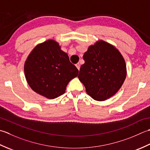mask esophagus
Listing matches in <instances>:
<instances>
[{
    "label": "esophagus",
    "mask_w": 150,
    "mask_h": 150,
    "mask_svg": "<svg viewBox=\"0 0 150 150\" xmlns=\"http://www.w3.org/2000/svg\"><path fill=\"white\" fill-rule=\"evenodd\" d=\"M76 67H77V69H78V70H79V69H80V65H79V63H78L77 64H76Z\"/></svg>",
    "instance_id": "obj_1"
}]
</instances>
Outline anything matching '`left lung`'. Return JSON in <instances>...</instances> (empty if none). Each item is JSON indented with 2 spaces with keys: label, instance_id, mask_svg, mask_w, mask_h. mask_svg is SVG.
<instances>
[{
  "label": "left lung",
  "instance_id": "left-lung-1",
  "mask_svg": "<svg viewBox=\"0 0 150 150\" xmlns=\"http://www.w3.org/2000/svg\"><path fill=\"white\" fill-rule=\"evenodd\" d=\"M78 78L87 93L96 101H104L113 96L126 79L125 60L115 46L103 40L88 47L83 54Z\"/></svg>",
  "mask_w": 150,
  "mask_h": 150
}]
</instances>
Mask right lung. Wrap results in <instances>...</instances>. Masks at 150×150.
<instances>
[{
	"label": "right lung",
	"mask_w": 150,
	"mask_h": 150,
	"mask_svg": "<svg viewBox=\"0 0 150 150\" xmlns=\"http://www.w3.org/2000/svg\"><path fill=\"white\" fill-rule=\"evenodd\" d=\"M24 71L32 89L48 99L65 93L69 81L78 74L68 54L61 50L59 42L54 39H48L33 48L24 63Z\"/></svg>",
	"instance_id": "obj_1"
}]
</instances>
